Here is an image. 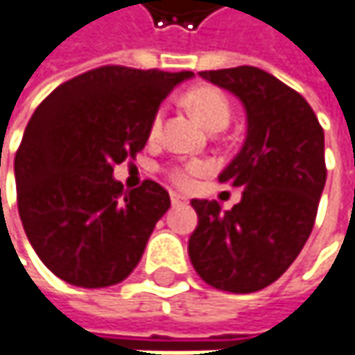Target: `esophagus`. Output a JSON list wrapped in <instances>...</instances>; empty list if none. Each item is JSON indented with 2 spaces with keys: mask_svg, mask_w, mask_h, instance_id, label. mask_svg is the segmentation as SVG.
<instances>
[{
  "mask_svg": "<svg viewBox=\"0 0 355 355\" xmlns=\"http://www.w3.org/2000/svg\"><path fill=\"white\" fill-rule=\"evenodd\" d=\"M186 202V198L182 196V194H178V192H171V205L173 207H178V205H184Z\"/></svg>",
  "mask_w": 355,
  "mask_h": 355,
  "instance_id": "obj_1",
  "label": "esophagus"
}]
</instances>
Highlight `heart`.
<instances>
[{"mask_svg":"<svg viewBox=\"0 0 355 355\" xmlns=\"http://www.w3.org/2000/svg\"><path fill=\"white\" fill-rule=\"evenodd\" d=\"M186 107L194 113V117L211 132L223 130L230 119H232V105L227 101V96L215 87H196V89L188 90L184 96ZM161 121H163V109H159L153 117L150 123V136H157L161 130ZM207 165L200 161H192L188 165H175L167 169V178L178 186V188H190L194 184V178L205 173Z\"/></svg>","mask_w":355,"mask_h":355,"instance_id":"obj_1","label":"heart"}]
</instances>
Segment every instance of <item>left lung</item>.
Masks as SVG:
<instances>
[{
	"label": "left lung",
	"mask_w": 355,
	"mask_h": 355,
	"mask_svg": "<svg viewBox=\"0 0 355 355\" xmlns=\"http://www.w3.org/2000/svg\"><path fill=\"white\" fill-rule=\"evenodd\" d=\"M200 78L236 94L246 109V140L219 182L242 188L223 211L192 200L198 225L188 240L196 272L209 285L252 293L277 281L304 248L327 182L324 132L306 98L252 66L209 70Z\"/></svg>",
	"instance_id": "8db88e82"
}]
</instances>
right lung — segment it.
Instances as JSON below:
<instances>
[{
    "label": "right lung",
    "instance_id": "right-lung-1",
    "mask_svg": "<svg viewBox=\"0 0 355 355\" xmlns=\"http://www.w3.org/2000/svg\"><path fill=\"white\" fill-rule=\"evenodd\" d=\"M192 76L103 66L33 113L14 159L18 213L37 257L66 283L109 287L140 263L171 200L153 180L123 190L113 165L136 159L161 101Z\"/></svg>",
    "mask_w": 355,
    "mask_h": 355
}]
</instances>
